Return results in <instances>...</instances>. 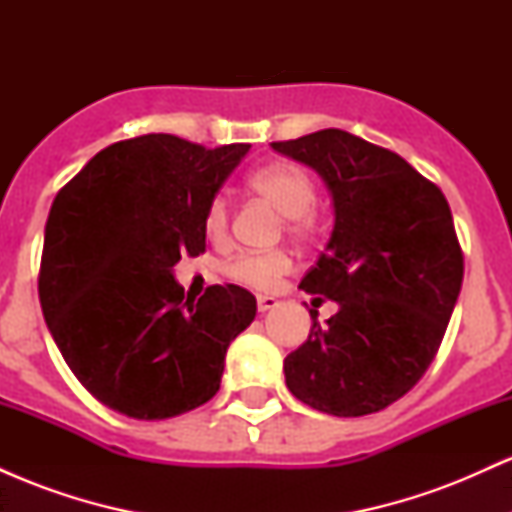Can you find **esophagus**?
Returning a JSON list of instances; mask_svg holds the SVG:
<instances>
[{
  "instance_id": "esophagus-1",
  "label": "esophagus",
  "mask_w": 512,
  "mask_h": 512,
  "mask_svg": "<svg viewBox=\"0 0 512 512\" xmlns=\"http://www.w3.org/2000/svg\"><path fill=\"white\" fill-rule=\"evenodd\" d=\"M279 305L274 296H257V308H260V313H267V310H272Z\"/></svg>"
}]
</instances>
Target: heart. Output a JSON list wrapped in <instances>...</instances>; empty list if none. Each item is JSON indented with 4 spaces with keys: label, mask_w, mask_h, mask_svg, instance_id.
Wrapping results in <instances>:
<instances>
[{
    "label": "heart",
    "mask_w": 512,
    "mask_h": 512,
    "mask_svg": "<svg viewBox=\"0 0 512 512\" xmlns=\"http://www.w3.org/2000/svg\"><path fill=\"white\" fill-rule=\"evenodd\" d=\"M248 187L264 202L272 204L281 216H286V228L291 236H308L313 231V209L317 192L315 182L303 168L293 163H269L252 170ZM204 231L211 240H223L228 233V202L214 197L204 209ZM291 272V257L286 252H243L226 264V274L238 284L252 289H274L284 274Z\"/></svg>",
    "instance_id": "heart-1"
}]
</instances>
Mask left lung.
Masks as SVG:
<instances>
[{"mask_svg":"<svg viewBox=\"0 0 512 512\" xmlns=\"http://www.w3.org/2000/svg\"><path fill=\"white\" fill-rule=\"evenodd\" d=\"M272 149L313 168L334 204L330 243L301 289L339 310L327 325L310 310L308 339L284 358L286 387L332 416L390 407L431 366L462 289L448 199L402 156L344 129Z\"/></svg>","mask_w":512,"mask_h":512,"instance_id":"8db88e82","label":"left lung"}]
</instances>
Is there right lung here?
<instances>
[{"instance_id":"add662e5","label":"right lung","mask_w":512,"mask_h":512,"mask_svg":"<svg viewBox=\"0 0 512 512\" xmlns=\"http://www.w3.org/2000/svg\"><path fill=\"white\" fill-rule=\"evenodd\" d=\"M248 151L144 134L98 151L57 192L40 305L67 366L105 407L156 421L219 392L228 344L257 301L233 284L185 301L173 267L207 248L204 209Z\"/></svg>"}]
</instances>
